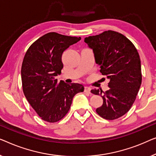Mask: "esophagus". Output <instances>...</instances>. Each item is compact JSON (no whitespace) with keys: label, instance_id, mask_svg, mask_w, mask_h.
<instances>
[{"label":"esophagus","instance_id":"obj_1","mask_svg":"<svg viewBox=\"0 0 156 156\" xmlns=\"http://www.w3.org/2000/svg\"><path fill=\"white\" fill-rule=\"evenodd\" d=\"M90 90H91V88L90 87H85L84 88V92L85 93H90Z\"/></svg>","mask_w":156,"mask_h":156}]
</instances>
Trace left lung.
<instances>
[{
	"label": "left lung",
	"mask_w": 156,
	"mask_h": 156,
	"mask_svg": "<svg viewBox=\"0 0 156 156\" xmlns=\"http://www.w3.org/2000/svg\"><path fill=\"white\" fill-rule=\"evenodd\" d=\"M85 42L93 49L100 73L109 79L108 90H91L103 99L96 112L105 119H117L131 109L141 85L139 54L128 38L112 30L85 37Z\"/></svg>",
	"instance_id": "obj_1"
}]
</instances>
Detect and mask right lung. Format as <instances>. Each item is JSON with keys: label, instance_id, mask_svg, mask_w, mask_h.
<instances>
[{"label": "right lung", "instance_id": "add662e5", "mask_svg": "<svg viewBox=\"0 0 156 156\" xmlns=\"http://www.w3.org/2000/svg\"><path fill=\"white\" fill-rule=\"evenodd\" d=\"M80 37L49 32L34 41L23 58L21 68L23 90L26 99L44 121L58 122L69 111L74 96L83 92L79 83L58 82L63 52Z\"/></svg>", "mask_w": 156, "mask_h": 156}]
</instances>
